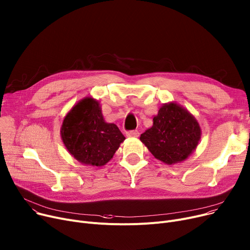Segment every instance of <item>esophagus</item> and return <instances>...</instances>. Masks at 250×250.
I'll list each match as a JSON object with an SVG mask.
<instances>
[{"instance_id":"1","label":"esophagus","mask_w":250,"mask_h":250,"mask_svg":"<svg viewBox=\"0 0 250 250\" xmlns=\"http://www.w3.org/2000/svg\"><path fill=\"white\" fill-rule=\"evenodd\" d=\"M140 136V132L138 130H128L126 131V137L128 138H138Z\"/></svg>"}]
</instances>
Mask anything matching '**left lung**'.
<instances>
[{"mask_svg":"<svg viewBox=\"0 0 250 250\" xmlns=\"http://www.w3.org/2000/svg\"><path fill=\"white\" fill-rule=\"evenodd\" d=\"M202 130L195 116L171 102L154 116L153 125L141 135V142L159 161L174 165L186 161L196 149Z\"/></svg>","mask_w":250,"mask_h":250,"instance_id":"obj_1","label":"left lung"}]
</instances>
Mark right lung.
Wrapping results in <instances>:
<instances>
[{"label":"right lung","instance_id":"add662e5","mask_svg":"<svg viewBox=\"0 0 250 250\" xmlns=\"http://www.w3.org/2000/svg\"><path fill=\"white\" fill-rule=\"evenodd\" d=\"M60 135L69 154L92 167L108 163L125 140L118 126L104 121L101 104L91 96L82 98L65 115Z\"/></svg>","mask_w":250,"mask_h":250}]
</instances>
